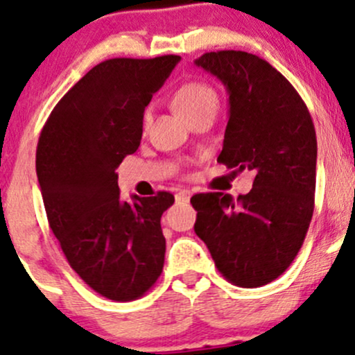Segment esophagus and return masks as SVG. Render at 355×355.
Listing matches in <instances>:
<instances>
[{
    "instance_id": "34e87169",
    "label": "esophagus",
    "mask_w": 355,
    "mask_h": 355,
    "mask_svg": "<svg viewBox=\"0 0 355 355\" xmlns=\"http://www.w3.org/2000/svg\"><path fill=\"white\" fill-rule=\"evenodd\" d=\"M190 196H192V192H190V190H180V192H177V196H175V200L177 202H182V204H184V202H189L190 200Z\"/></svg>"
}]
</instances>
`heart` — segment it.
<instances>
[{
    "label": "heart",
    "instance_id": "1",
    "mask_svg": "<svg viewBox=\"0 0 355 355\" xmlns=\"http://www.w3.org/2000/svg\"><path fill=\"white\" fill-rule=\"evenodd\" d=\"M175 106L185 119L200 112H214L219 107V96L212 85L204 80H190L180 85L175 94Z\"/></svg>",
    "mask_w": 355,
    "mask_h": 355
}]
</instances>
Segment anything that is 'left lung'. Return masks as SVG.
<instances>
[{
  "label": "left lung",
  "instance_id": "left-lung-1",
  "mask_svg": "<svg viewBox=\"0 0 355 355\" xmlns=\"http://www.w3.org/2000/svg\"><path fill=\"white\" fill-rule=\"evenodd\" d=\"M229 94V121L217 162L254 173L251 192L197 193L193 229L232 285L258 288L282 276L298 254L313 216L317 136L309 107L266 60L241 50L198 57Z\"/></svg>",
  "mask_w": 355,
  "mask_h": 355
}]
</instances>
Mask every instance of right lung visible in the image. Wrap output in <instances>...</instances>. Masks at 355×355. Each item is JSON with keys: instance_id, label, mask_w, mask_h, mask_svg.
I'll use <instances>...</instances> for the list:
<instances>
[{"instance_id": "right-lung-1", "label": "right lung", "mask_w": 355, "mask_h": 355, "mask_svg": "<svg viewBox=\"0 0 355 355\" xmlns=\"http://www.w3.org/2000/svg\"><path fill=\"white\" fill-rule=\"evenodd\" d=\"M178 60L101 62L58 101L38 138L35 163L50 229L85 285L114 302L143 297L163 271L159 219L175 197L121 200L116 168L138 150L145 107Z\"/></svg>"}]
</instances>
